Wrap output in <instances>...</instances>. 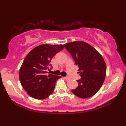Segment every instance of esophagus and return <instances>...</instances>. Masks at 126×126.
Masks as SVG:
<instances>
[{"instance_id": "34e87169", "label": "esophagus", "mask_w": 126, "mask_h": 126, "mask_svg": "<svg viewBox=\"0 0 126 126\" xmlns=\"http://www.w3.org/2000/svg\"><path fill=\"white\" fill-rule=\"evenodd\" d=\"M64 78L65 79L67 80H68L70 79V78L69 77H64Z\"/></svg>"}]
</instances>
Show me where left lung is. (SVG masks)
<instances>
[{"instance_id":"obj_1","label":"left lung","mask_w":126,"mask_h":126,"mask_svg":"<svg viewBox=\"0 0 126 126\" xmlns=\"http://www.w3.org/2000/svg\"><path fill=\"white\" fill-rule=\"evenodd\" d=\"M64 47L78 66L81 77L77 80L78 86L72 89V93L81 98L93 96L105 79L106 65L103 57L94 48L84 42L68 43Z\"/></svg>"}]
</instances>
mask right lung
Listing matches in <instances>:
<instances>
[{
  "mask_svg": "<svg viewBox=\"0 0 126 126\" xmlns=\"http://www.w3.org/2000/svg\"><path fill=\"white\" fill-rule=\"evenodd\" d=\"M64 46L42 44L36 47L25 57L19 70V80L23 88L30 96L44 99L54 91L56 80L60 76L49 74L47 70L52 65L50 62Z\"/></svg>",
  "mask_w": 126,
  "mask_h": 126,
  "instance_id": "add662e5",
  "label": "right lung"
}]
</instances>
